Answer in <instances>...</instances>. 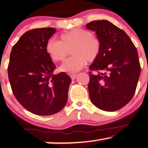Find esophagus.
<instances>
[{
    "mask_svg": "<svg viewBox=\"0 0 148 148\" xmlns=\"http://www.w3.org/2000/svg\"><path fill=\"white\" fill-rule=\"evenodd\" d=\"M69 75L71 77V79H73V80L75 79L76 77H77V75L76 74H70Z\"/></svg>",
    "mask_w": 148,
    "mask_h": 148,
    "instance_id": "obj_1",
    "label": "esophagus"
}]
</instances>
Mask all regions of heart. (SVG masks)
I'll return each mask as SVG.
<instances>
[{"instance_id": "obj_1", "label": "heart", "mask_w": 148, "mask_h": 148, "mask_svg": "<svg viewBox=\"0 0 148 148\" xmlns=\"http://www.w3.org/2000/svg\"><path fill=\"white\" fill-rule=\"evenodd\" d=\"M101 49V40L88 30L75 28L61 35V41L49 40L46 50L51 58L57 62L63 61L71 51L73 56L64 62L61 70L75 73L84 67L86 62L93 63L98 58Z\"/></svg>"}]
</instances>
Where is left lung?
Returning <instances> with one entry per match:
<instances>
[{
    "mask_svg": "<svg viewBox=\"0 0 148 148\" xmlns=\"http://www.w3.org/2000/svg\"><path fill=\"white\" fill-rule=\"evenodd\" d=\"M101 43L100 54L89 69L90 99L100 110L115 111L132 99L141 72L138 51L127 34L106 20L86 25ZM101 72H100V71Z\"/></svg>",
    "mask_w": 148,
    "mask_h": 148,
    "instance_id": "1",
    "label": "left lung"
}]
</instances>
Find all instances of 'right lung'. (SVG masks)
<instances>
[{"instance_id":"1","label":"right lung","mask_w":148,"mask_h":148,"mask_svg":"<svg viewBox=\"0 0 148 148\" xmlns=\"http://www.w3.org/2000/svg\"><path fill=\"white\" fill-rule=\"evenodd\" d=\"M55 32L50 27L30 30L10 55L8 76L12 93L23 107L38 115L58 113L67 102L71 79L65 72L53 74L56 66L46 50Z\"/></svg>"}]
</instances>
